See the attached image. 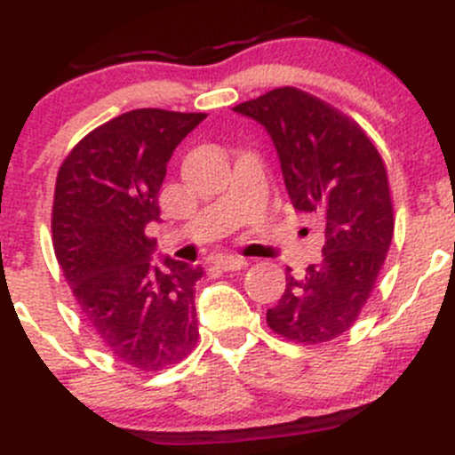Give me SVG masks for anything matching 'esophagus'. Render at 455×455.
I'll return each instance as SVG.
<instances>
[{
    "label": "esophagus",
    "instance_id": "esophagus-1",
    "mask_svg": "<svg viewBox=\"0 0 455 455\" xmlns=\"http://www.w3.org/2000/svg\"><path fill=\"white\" fill-rule=\"evenodd\" d=\"M215 266L224 272H233L246 267L248 261L242 259V257H218V259H215Z\"/></svg>",
    "mask_w": 455,
    "mask_h": 455
}]
</instances>
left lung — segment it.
Here are the masks:
<instances>
[{
	"mask_svg": "<svg viewBox=\"0 0 455 455\" xmlns=\"http://www.w3.org/2000/svg\"><path fill=\"white\" fill-rule=\"evenodd\" d=\"M233 111L266 128L291 204L312 215L324 235L323 261L303 276L288 267L267 327L300 344L336 340L371 299L395 233L381 155L360 124L300 89H272Z\"/></svg>",
	"mask_w": 455,
	"mask_h": 455,
	"instance_id": "left-lung-1",
	"label": "left lung"
}]
</instances>
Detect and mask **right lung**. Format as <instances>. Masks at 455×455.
Returning a JSON list of instances; mask_svg holds the SVG:
<instances>
[{"mask_svg": "<svg viewBox=\"0 0 455 455\" xmlns=\"http://www.w3.org/2000/svg\"><path fill=\"white\" fill-rule=\"evenodd\" d=\"M207 117L137 108L91 131L56 176L52 243L80 315L115 360L164 371L198 342L194 291L203 267L152 264L159 189L176 146Z\"/></svg>", "mask_w": 455, "mask_h": 455, "instance_id": "add662e5", "label": "right lung"}]
</instances>
